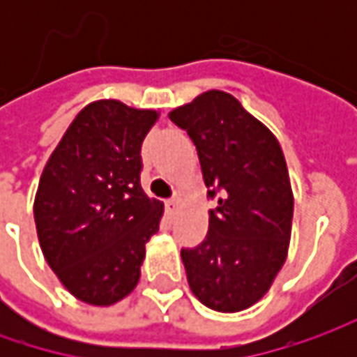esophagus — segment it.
<instances>
[{
    "label": "esophagus",
    "mask_w": 357,
    "mask_h": 357,
    "mask_svg": "<svg viewBox=\"0 0 357 357\" xmlns=\"http://www.w3.org/2000/svg\"><path fill=\"white\" fill-rule=\"evenodd\" d=\"M178 206H181V199H178V197L167 200V214H169V218H174V214H176V211H178Z\"/></svg>",
    "instance_id": "34e87169"
}]
</instances>
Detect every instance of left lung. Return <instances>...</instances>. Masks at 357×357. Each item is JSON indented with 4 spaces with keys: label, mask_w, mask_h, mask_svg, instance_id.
I'll return each instance as SVG.
<instances>
[{
    "label": "left lung",
    "mask_w": 357,
    "mask_h": 357,
    "mask_svg": "<svg viewBox=\"0 0 357 357\" xmlns=\"http://www.w3.org/2000/svg\"><path fill=\"white\" fill-rule=\"evenodd\" d=\"M169 117L197 146L208 195L220 190L206 238L181 250L188 286L206 308H250L270 290L290 246L294 195L280 143L227 91H206Z\"/></svg>",
    "instance_id": "left-lung-1"
}]
</instances>
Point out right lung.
Instances as JSON below:
<instances>
[{
  "mask_svg": "<svg viewBox=\"0 0 357 357\" xmlns=\"http://www.w3.org/2000/svg\"><path fill=\"white\" fill-rule=\"evenodd\" d=\"M155 109L117 99L83 107L43 167L35 192L37 238L49 268L77 300L113 306L141 278L144 244L165 204L141 186V144Z\"/></svg>",
  "mask_w": 357,
  "mask_h": 357,
  "instance_id": "right-lung-1",
  "label": "right lung"
}]
</instances>
